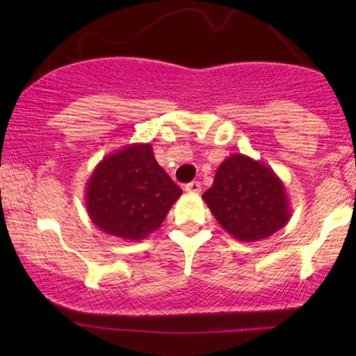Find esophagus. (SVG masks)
Returning a JSON list of instances; mask_svg holds the SVG:
<instances>
[{
  "instance_id": "esophagus-1",
  "label": "esophagus",
  "mask_w": 356,
  "mask_h": 356,
  "mask_svg": "<svg viewBox=\"0 0 356 356\" xmlns=\"http://www.w3.org/2000/svg\"><path fill=\"white\" fill-rule=\"evenodd\" d=\"M201 191H202V186H201V182H197V181L189 182L186 186V192H189V194H201Z\"/></svg>"
}]
</instances>
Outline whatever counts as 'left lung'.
Listing matches in <instances>:
<instances>
[{"mask_svg":"<svg viewBox=\"0 0 356 356\" xmlns=\"http://www.w3.org/2000/svg\"><path fill=\"white\" fill-rule=\"evenodd\" d=\"M202 199L220 227L243 243L269 238L291 218L283 181L271 167L244 154H231L218 167Z\"/></svg>","mask_w":356,"mask_h":356,"instance_id":"1","label":"left lung"}]
</instances>
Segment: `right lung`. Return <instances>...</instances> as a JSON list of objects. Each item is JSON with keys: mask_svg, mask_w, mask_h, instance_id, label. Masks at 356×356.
<instances>
[{"mask_svg": "<svg viewBox=\"0 0 356 356\" xmlns=\"http://www.w3.org/2000/svg\"><path fill=\"white\" fill-rule=\"evenodd\" d=\"M182 189L157 164L150 144H130L108 154L85 186V207L110 236L140 241L164 222Z\"/></svg>", "mask_w": 356, "mask_h": 356, "instance_id": "1", "label": "right lung"}]
</instances>
